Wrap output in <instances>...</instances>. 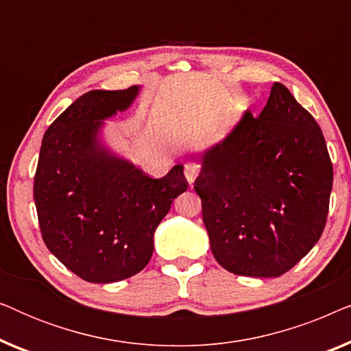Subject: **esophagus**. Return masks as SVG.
<instances>
[{
    "label": "esophagus",
    "mask_w": 351,
    "mask_h": 351,
    "mask_svg": "<svg viewBox=\"0 0 351 351\" xmlns=\"http://www.w3.org/2000/svg\"><path fill=\"white\" fill-rule=\"evenodd\" d=\"M184 169H185V177L186 180H189V184L193 185V182L196 177H198V172H199L198 165H195V162H185Z\"/></svg>",
    "instance_id": "obj_1"
}]
</instances>
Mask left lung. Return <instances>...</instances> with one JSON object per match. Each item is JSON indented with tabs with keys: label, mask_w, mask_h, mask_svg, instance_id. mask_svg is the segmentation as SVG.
<instances>
[{
	"label": "left lung",
	"mask_w": 351,
	"mask_h": 351,
	"mask_svg": "<svg viewBox=\"0 0 351 351\" xmlns=\"http://www.w3.org/2000/svg\"><path fill=\"white\" fill-rule=\"evenodd\" d=\"M199 160L195 191L210 251L225 270L281 276L318 243L332 162L318 123L286 86L273 84L262 113L244 112Z\"/></svg>",
	"instance_id": "8db88e82"
}]
</instances>
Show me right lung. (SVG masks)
<instances>
[{"instance_id": "add662e5", "label": "right lung", "mask_w": 351, "mask_h": 351, "mask_svg": "<svg viewBox=\"0 0 351 351\" xmlns=\"http://www.w3.org/2000/svg\"><path fill=\"white\" fill-rule=\"evenodd\" d=\"M141 86L89 90L43 137L33 185L43 241L84 281L107 285L145 268L153 234L186 190L184 166L152 179L105 145V119L126 112Z\"/></svg>"}]
</instances>
